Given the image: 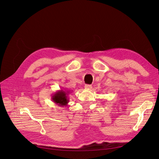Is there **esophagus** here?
<instances>
[{"label": "esophagus", "instance_id": "esophagus-1", "mask_svg": "<svg viewBox=\"0 0 159 159\" xmlns=\"http://www.w3.org/2000/svg\"><path fill=\"white\" fill-rule=\"evenodd\" d=\"M85 89H91V88H92V86H91V85L86 84V85H85Z\"/></svg>", "mask_w": 159, "mask_h": 159}]
</instances>
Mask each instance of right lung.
I'll return each mask as SVG.
<instances>
[{
	"label": "right lung",
	"instance_id": "obj_1",
	"mask_svg": "<svg viewBox=\"0 0 159 159\" xmlns=\"http://www.w3.org/2000/svg\"><path fill=\"white\" fill-rule=\"evenodd\" d=\"M71 92V91L70 90L64 91L63 89H60L57 91L52 96V102L58 106H66L69 102L68 95Z\"/></svg>",
	"mask_w": 159,
	"mask_h": 159
}]
</instances>
